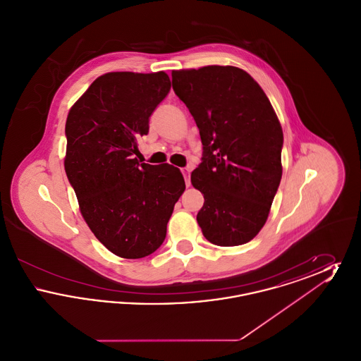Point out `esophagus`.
I'll return each instance as SVG.
<instances>
[{
    "label": "esophagus",
    "instance_id": "34e87169",
    "mask_svg": "<svg viewBox=\"0 0 361 361\" xmlns=\"http://www.w3.org/2000/svg\"><path fill=\"white\" fill-rule=\"evenodd\" d=\"M181 173H183V176H184V178H185V184H187V187L190 185V181H189V173H190V168H183L181 169Z\"/></svg>",
    "mask_w": 361,
    "mask_h": 361
}]
</instances>
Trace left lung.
Listing matches in <instances>:
<instances>
[{
  "instance_id": "8db88e82",
  "label": "left lung",
  "mask_w": 361,
  "mask_h": 361,
  "mask_svg": "<svg viewBox=\"0 0 361 361\" xmlns=\"http://www.w3.org/2000/svg\"><path fill=\"white\" fill-rule=\"evenodd\" d=\"M172 86L203 145L192 185L204 195L197 224L207 240L238 246L268 219L281 180L283 130L257 82L234 66L172 71Z\"/></svg>"
}]
</instances>
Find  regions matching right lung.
<instances>
[{
  "label": "right lung",
  "mask_w": 361,
  "mask_h": 361,
  "mask_svg": "<svg viewBox=\"0 0 361 361\" xmlns=\"http://www.w3.org/2000/svg\"><path fill=\"white\" fill-rule=\"evenodd\" d=\"M169 90L164 71L108 73L89 86L68 115L70 185L92 233L119 257L154 253L185 189L177 168L135 158L137 139L149 134L150 116Z\"/></svg>",
  "instance_id": "add662e5"
}]
</instances>
